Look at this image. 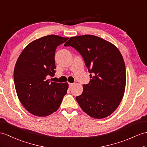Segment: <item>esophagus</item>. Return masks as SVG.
Wrapping results in <instances>:
<instances>
[{
  "label": "esophagus",
  "instance_id": "esophagus-1",
  "mask_svg": "<svg viewBox=\"0 0 147 147\" xmlns=\"http://www.w3.org/2000/svg\"><path fill=\"white\" fill-rule=\"evenodd\" d=\"M74 84H71V83H69V87L70 88H71V87H72L73 86H74Z\"/></svg>",
  "mask_w": 147,
  "mask_h": 147
}]
</instances>
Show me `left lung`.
<instances>
[{"mask_svg":"<svg viewBox=\"0 0 147 147\" xmlns=\"http://www.w3.org/2000/svg\"><path fill=\"white\" fill-rule=\"evenodd\" d=\"M83 57L91 80L76 97L84 112L94 119L111 115L120 105L126 85L125 65L119 50L112 43L93 35L71 37L65 44Z\"/></svg>","mask_w":147,"mask_h":147,"instance_id":"left-lung-1","label":"left lung"}]
</instances>
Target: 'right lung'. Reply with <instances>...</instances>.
I'll return each instance as SVG.
<instances>
[{
	"label": "right lung",
	"mask_w": 147,
	"mask_h": 147,
	"mask_svg": "<svg viewBox=\"0 0 147 147\" xmlns=\"http://www.w3.org/2000/svg\"><path fill=\"white\" fill-rule=\"evenodd\" d=\"M68 37L49 35L28 44L20 53L13 71L15 88L20 103L28 112L46 117L59 109L68 83L47 79L55 73V53Z\"/></svg>",
	"instance_id": "add662e5"
}]
</instances>
